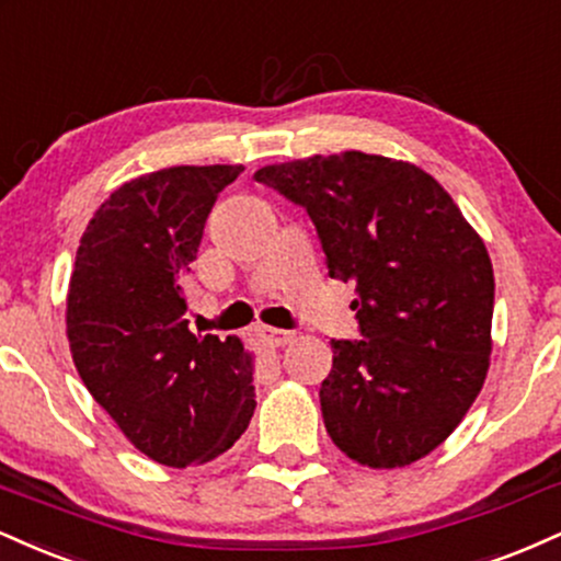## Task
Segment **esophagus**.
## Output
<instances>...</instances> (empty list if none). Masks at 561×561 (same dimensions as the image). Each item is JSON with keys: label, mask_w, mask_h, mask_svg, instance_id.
Segmentation results:
<instances>
[{"label": "esophagus", "mask_w": 561, "mask_h": 561, "mask_svg": "<svg viewBox=\"0 0 561 561\" xmlns=\"http://www.w3.org/2000/svg\"><path fill=\"white\" fill-rule=\"evenodd\" d=\"M256 335H260V341L270 348H283L288 346L294 341V333L291 331H280V328H256Z\"/></svg>", "instance_id": "1"}]
</instances>
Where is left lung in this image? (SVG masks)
Returning <instances> with one entry per match:
<instances>
[{
    "label": "left lung",
    "instance_id": "obj_1",
    "mask_svg": "<svg viewBox=\"0 0 561 561\" xmlns=\"http://www.w3.org/2000/svg\"><path fill=\"white\" fill-rule=\"evenodd\" d=\"M254 178L307 209L328 275L354 283L359 341H331L320 386L328 436L393 470L451 436L491 365L493 267L444 186L417 164L341 151Z\"/></svg>",
    "mask_w": 561,
    "mask_h": 561
}]
</instances>
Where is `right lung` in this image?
<instances>
[{"label": "right lung", "instance_id": "obj_1", "mask_svg": "<svg viewBox=\"0 0 561 561\" xmlns=\"http://www.w3.org/2000/svg\"><path fill=\"white\" fill-rule=\"evenodd\" d=\"M241 164H178L112 191L85 226L68 341L89 393L154 462L204 465L254 414V359L236 335L188 331L183 283L204 222Z\"/></svg>", "mask_w": 561, "mask_h": 561}]
</instances>
